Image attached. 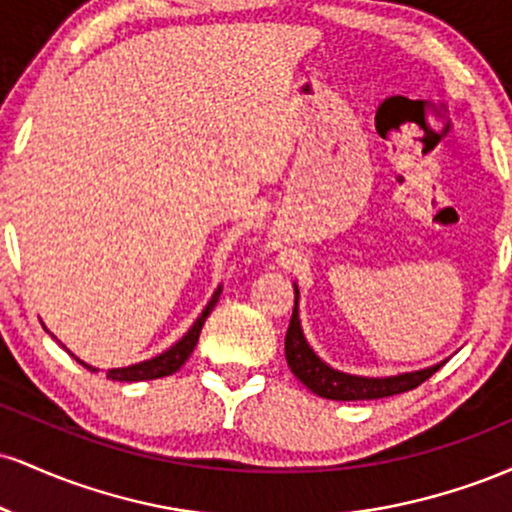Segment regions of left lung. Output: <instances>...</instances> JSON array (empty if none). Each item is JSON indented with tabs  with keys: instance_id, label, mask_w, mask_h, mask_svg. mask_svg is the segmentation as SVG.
<instances>
[{
	"instance_id": "1",
	"label": "left lung",
	"mask_w": 512,
	"mask_h": 512,
	"mask_svg": "<svg viewBox=\"0 0 512 512\" xmlns=\"http://www.w3.org/2000/svg\"><path fill=\"white\" fill-rule=\"evenodd\" d=\"M293 293H296V303H293V315L284 342L286 363H289L291 373L296 375L310 392H315V395L325 399H337V402H356V399H380L402 395V392L419 387L445 363L440 361L436 366L411 370V373L385 375V378L351 375L344 373V370L332 368L330 363H325L315 354L313 346L305 339L301 317H298V298H301V291H298L296 284H293Z\"/></svg>"
}]
</instances>
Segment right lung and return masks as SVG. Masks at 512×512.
Returning a JSON list of instances; mask_svg holds the SVG:
<instances>
[{"mask_svg": "<svg viewBox=\"0 0 512 512\" xmlns=\"http://www.w3.org/2000/svg\"><path fill=\"white\" fill-rule=\"evenodd\" d=\"M219 296H221V286H216L214 293H211L209 303L204 305L202 313L197 315L195 322H192L190 330L182 334V337L173 346H168L166 351H161V354H156L154 358H146V361H142V363H132V366H125V368H110L108 373H105L108 375V380H117V383H142V380H156V378H163V375H173L175 370H180L182 363H185L187 358H190L192 351H195L199 332H202V327H204V320H207L211 310H214V305L219 303ZM45 330H48V327H45ZM69 354H72V351H69ZM74 358L84 368L98 373V368L88 366V363L81 361L79 356H74Z\"/></svg>", "mask_w": 512, "mask_h": 512, "instance_id": "obj_1", "label": "right lung"}]
</instances>
